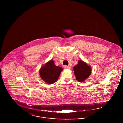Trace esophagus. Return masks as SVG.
<instances>
[{
  "label": "esophagus",
  "mask_w": 123,
  "mask_h": 123,
  "mask_svg": "<svg viewBox=\"0 0 123 123\" xmlns=\"http://www.w3.org/2000/svg\"><path fill=\"white\" fill-rule=\"evenodd\" d=\"M64 68L65 69H68L70 68V66H67V65H64Z\"/></svg>",
  "instance_id": "34e87169"
}]
</instances>
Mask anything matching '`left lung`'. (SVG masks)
<instances>
[{"mask_svg": "<svg viewBox=\"0 0 123 123\" xmlns=\"http://www.w3.org/2000/svg\"><path fill=\"white\" fill-rule=\"evenodd\" d=\"M73 68L76 79L79 82L84 81L91 74V67L82 60H79L78 64Z\"/></svg>", "mask_w": 123, "mask_h": 123, "instance_id": "1", "label": "left lung"}]
</instances>
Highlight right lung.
<instances>
[{"label":"right lung","mask_w":123,"mask_h":123,"mask_svg":"<svg viewBox=\"0 0 123 123\" xmlns=\"http://www.w3.org/2000/svg\"><path fill=\"white\" fill-rule=\"evenodd\" d=\"M63 70L61 67L55 65L53 60H51L43 66L39 71L41 79L48 84L57 82Z\"/></svg>","instance_id":"add662e5"}]
</instances>
